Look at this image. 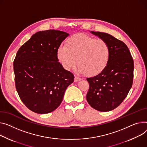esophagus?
Listing matches in <instances>:
<instances>
[{"label": "esophagus", "instance_id": "1", "mask_svg": "<svg viewBox=\"0 0 147 147\" xmlns=\"http://www.w3.org/2000/svg\"><path fill=\"white\" fill-rule=\"evenodd\" d=\"M82 80L81 78L79 77L78 76H75L74 77V82H79Z\"/></svg>", "mask_w": 147, "mask_h": 147}]
</instances>
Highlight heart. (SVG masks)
<instances>
[{"label": "heart", "mask_w": 147, "mask_h": 147, "mask_svg": "<svg viewBox=\"0 0 147 147\" xmlns=\"http://www.w3.org/2000/svg\"><path fill=\"white\" fill-rule=\"evenodd\" d=\"M110 55V47L106 41L84 34L71 36L57 51L58 60L65 70L75 67L77 59L79 71L90 76L103 71Z\"/></svg>", "instance_id": "obj_1"}]
</instances>
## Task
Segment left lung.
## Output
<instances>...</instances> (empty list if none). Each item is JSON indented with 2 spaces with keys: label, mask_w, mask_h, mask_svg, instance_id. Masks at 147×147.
Segmentation results:
<instances>
[{
  "label": "left lung",
  "mask_w": 147,
  "mask_h": 147,
  "mask_svg": "<svg viewBox=\"0 0 147 147\" xmlns=\"http://www.w3.org/2000/svg\"><path fill=\"white\" fill-rule=\"evenodd\" d=\"M91 32L107 42L111 55L103 71L87 79L89 89L86 99L94 109L108 112L121 104L132 87L134 60L128 47L122 41L106 33Z\"/></svg>",
  "instance_id": "8db88e82"
}]
</instances>
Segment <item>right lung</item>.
Here are the masks:
<instances>
[{
	"mask_svg": "<svg viewBox=\"0 0 147 147\" xmlns=\"http://www.w3.org/2000/svg\"><path fill=\"white\" fill-rule=\"evenodd\" d=\"M68 34L57 30L40 31L18 51L13 61L16 91L31 111L45 114L62 102L74 76L58 62L57 51Z\"/></svg>",
	"mask_w": 147,
	"mask_h": 147,
	"instance_id": "obj_1",
	"label": "right lung"
}]
</instances>
